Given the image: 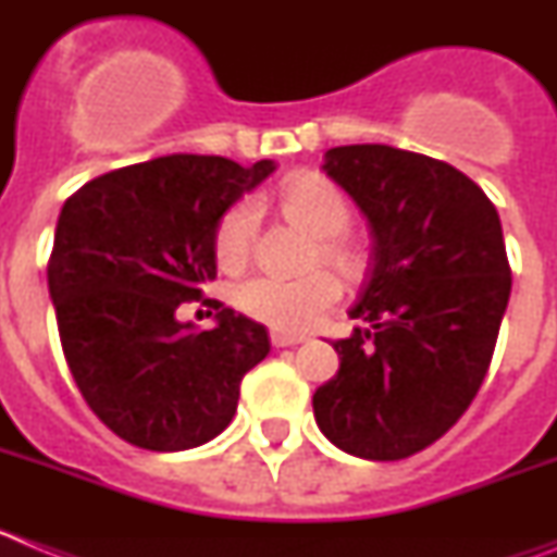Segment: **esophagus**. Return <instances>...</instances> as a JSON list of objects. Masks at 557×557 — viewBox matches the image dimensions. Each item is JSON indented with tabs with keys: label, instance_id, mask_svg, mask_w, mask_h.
Here are the masks:
<instances>
[{
	"label": "esophagus",
	"instance_id": "34e87169",
	"mask_svg": "<svg viewBox=\"0 0 557 557\" xmlns=\"http://www.w3.org/2000/svg\"><path fill=\"white\" fill-rule=\"evenodd\" d=\"M270 343L275 348H287V346H298L304 343V334H287V332H270Z\"/></svg>",
	"mask_w": 557,
	"mask_h": 557
}]
</instances>
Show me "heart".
<instances>
[{"label": "heart", "instance_id": "b5f03b06", "mask_svg": "<svg viewBox=\"0 0 557 557\" xmlns=\"http://www.w3.org/2000/svg\"><path fill=\"white\" fill-rule=\"evenodd\" d=\"M278 206L293 223L318 236L314 259H326L329 264L346 273L357 268V253L337 236L351 223V206L332 181L314 172H301L278 189ZM256 228H259V209L250 198L234 203L220 218L214 253L225 270H236L248 262ZM339 293L343 289L337 275L329 270H312L298 278L253 275L236 287L234 301L248 318L275 332H307L339 301Z\"/></svg>", "mask_w": 557, "mask_h": 557}]
</instances>
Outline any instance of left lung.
Returning <instances> with one entry per match:
<instances>
[{
	"instance_id": "1",
	"label": "left lung",
	"mask_w": 557,
	"mask_h": 557,
	"mask_svg": "<svg viewBox=\"0 0 557 557\" xmlns=\"http://www.w3.org/2000/svg\"><path fill=\"white\" fill-rule=\"evenodd\" d=\"M323 170L371 223L373 253L314 421L348 455L405 460L457 424L488 373L510 298L499 214L469 175L421 152L332 147Z\"/></svg>"
}]
</instances>
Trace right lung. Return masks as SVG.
I'll return each instance as SVG.
<instances>
[{
	"label": "right lung",
	"mask_w": 557,
	"mask_h": 557,
	"mask_svg": "<svg viewBox=\"0 0 557 557\" xmlns=\"http://www.w3.org/2000/svg\"><path fill=\"white\" fill-rule=\"evenodd\" d=\"M273 170L181 152L106 172L63 203L47 264L63 357L127 444L184 451L218 437L268 357L262 323L218 304V326L198 332L178 309L218 278L220 218Z\"/></svg>",
	"instance_id": "right-lung-1"
}]
</instances>
